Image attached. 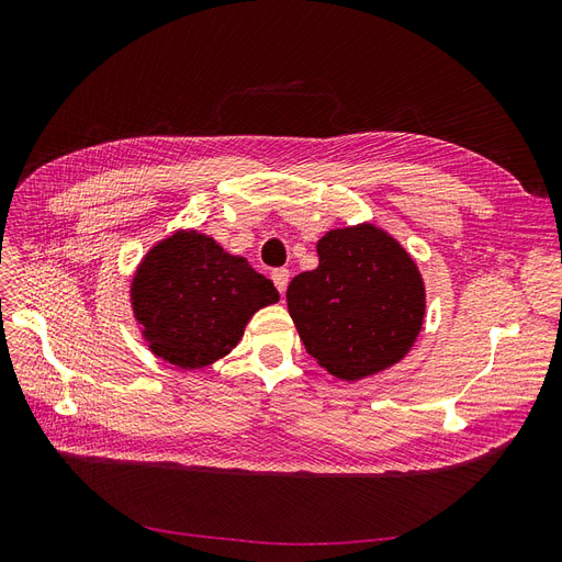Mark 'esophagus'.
Instances as JSON below:
<instances>
[{"mask_svg":"<svg viewBox=\"0 0 562 562\" xmlns=\"http://www.w3.org/2000/svg\"><path fill=\"white\" fill-rule=\"evenodd\" d=\"M271 281H274L277 291L283 295L285 288H288V281H291V271H288V269H274V271H271Z\"/></svg>","mask_w":562,"mask_h":562,"instance_id":"34e87169","label":"esophagus"}]
</instances>
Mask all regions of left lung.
Wrapping results in <instances>:
<instances>
[{
	"label": "left lung",
	"instance_id": "obj_1",
	"mask_svg": "<svg viewBox=\"0 0 562 562\" xmlns=\"http://www.w3.org/2000/svg\"><path fill=\"white\" fill-rule=\"evenodd\" d=\"M316 252L318 267L302 271L285 291L307 353L345 382L403 361L427 314L413 255L372 223L326 232Z\"/></svg>",
	"mask_w": 562,
	"mask_h": 562
}]
</instances>
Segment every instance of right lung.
Masks as SVG:
<instances>
[{
	"label": "right lung",
	"instance_id": "add662e5",
	"mask_svg": "<svg viewBox=\"0 0 562 562\" xmlns=\"http://www.w3.org/2000/svg\"><path fill=\"white\" fill-rule=\"evenodd\" d=\"M274 302V283L196 229L157 241L131 279V307L143 339L180 370L225 359L252 314Z\"/></svg>",
	"mask_w": 562,
	"mask_h": 562
}]
</instances>
